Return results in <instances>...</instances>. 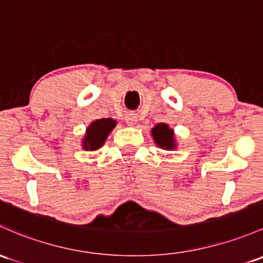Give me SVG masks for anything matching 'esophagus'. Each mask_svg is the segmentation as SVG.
I'll return each instance as SVG.
<instances>
[{
  "instance_id": "34e87169",
  "label": "esophagus",
  "mask_w": 263,
  "mask_h": 263,
  "mask_svg": "<svg viewBox=\"0 0 263 263\" xmlns=\"http://www.w3.org/2000/svg\"><path fill=\"white\" fill-rule=\"evenodd\" d=\"M126 122L129 124V126H134V124L137 123V117L134 115H129L126 117Z\"/></svg>"
}]
</instances>
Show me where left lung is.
I'll list each match as a JSON object with an SVG mask.
<instances>
[{"label":"left lung","mask_w":263,"mask_h":263,"mask_svg":"<svg viewBox=\"0 0 263 263\" xmlns=\"http://www.w3.org/2000/svg\"><path fill=\"white\" fill-rule=\"evenodd\" d=\"M151 136L157 147L162 150H175L178 147V143L175 140V132L173 128L168 127L167 123H157L154 128H151Z\"/></svg>","instance_id":"left-lung-1"}]
</instances>
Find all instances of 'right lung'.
<instances>
[{"instance_id":"add662e5","label":"right lung","mask_w":263,"mask_h":263,"mask_svg":"<svg viewBox=\"0 0 263 263\" xmlns=\"http://www.w3.org/2000/svg\"><path fill=\"white\" fill-rule=\"evenodd\" d=\"M117 126L113 118H101L93 121L85 129L82 139V148L85 151H97L104 145L112 129Z\"/></svg>"}]
</instances>
